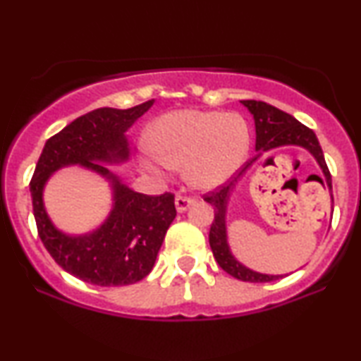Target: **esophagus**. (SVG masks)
<instances>
[{
    "mask_svg": "<svg viewBox=\"0 0 361 361\" xmlns=\"http://www.w3.org/2000/svg\"><path fill=\"white\" fill-rule=\"evenodd\" d=\"M194 205V200L189 199V197H182V195H177L176 197V210L182 214V212H185L189 207Z\"/></svg>",
    "mask_w": 361,
    "mask_h": 361,
    "instance_id": "1",
    "label": "esophagus"
}]
</instances>
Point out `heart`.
I'll return each instance as SVG.
<instances>
[{
    "mask_svg": "<svg viewBox=\"0 0 361 361\" xmlns=\"http://www.w3.org/2000/svg\"><path fill=\"white\" fill-rule=\"evenodd\" d=\"M149 149L140 154L142 169L164 177L169 169H184L187 184L200 190L224 185L248 159L251 131L238 113L174 110L156 118L147 128Z\"/></svg>",
    "mask_w": 361,
    "mask_h": 361,
    "instance_id": "b5f03b06",
    "label": "heart"
}]
</instances>
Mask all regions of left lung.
Instances as JSON below:
<instances>
[{
	"label": "left lung",
	"instance_id": "obj_1",
	"mask_svg": "<svg viewBox=\"0 0 361 361\" xmlns=\"http://www.w3.org/2000/svg\"><path fill=\"white\" fill-rule=\"evenodd\" d=\"M241 105L248 108V111L253 115L255 120V131H256V156L250 162H246L243 171L235 177L230 184L220 187L219 190L212 192V194L205 195V202L214 207L215 220L212 221L210 226V248L214 253L216 263L220 268L226 271L230 276L246 281V283H269V281H276L279 278H284L283 274H264L258 273V271L250 269L248 266L240 263L231 253V248L228 245V230H226V212H228V205L231 200V195L235 194L236 187H238L240 180L248 172L251 166L256 161L261 159L266 152H271L278 147H302L309 152L310 156L317 161L324 174V182L327 184L329 190H332V177H330L329 167L325 164L322 147L319 145L317 136L312 130L304 126L302 123L295 120L294 116L288 115L279 108H276L269 103L256 102V100H243ZM322 182V179H320ZM288 276V274H286Z\"/></svg>",
	"mask_w": 361,
	"mask_h": 361
}]
</instances>
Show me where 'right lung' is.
<instances>
[{"label": "right lung", "mask_w": 361, "mask_h": 361, "mask_svg": "<svg viewBox=\"0 0 361 361\" xmlns=\"http://www.w3.org/2000/svg\"><path fill=\"white\" fill-rule=\"evenodd\" d=\"M154 100L118 110L98 108L47 140L29 184L37 231L49 255L67 273L95 286H128L151 273L166 231L176 219L174 195H145L130 189L108 166L130 161L126 131ZM80 165L103 176L112 210L100 227L80 235L57 229L43 205V189L57 170Z\"/></svg>", "instance_id": "obj_1"}]
</instances>
